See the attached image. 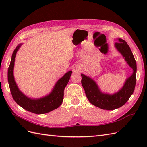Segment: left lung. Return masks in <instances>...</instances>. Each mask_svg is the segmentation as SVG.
Here are the masks:
<instances>
[{"label": "left lung", "mask_w": 147, "mask_h": 147, "mask_svg": "<svg viewBox=\"0 0 147 147\" xmlns=\"http://www.w3.org/2000/svg\"><path fill=\"white\" fill-rule=\"evenodd\" d=\"M115 47L125 59L127 64L132 69L133 72L126 78L124 85L114 94H110L102 92L98 84L89 76L82 75V84L90 103L97 107L107 110H112L121 107L125 104L134 91L136 81L137 65L130 47L121 38L117 39Z\"/></svg>", "instance_id": "8db88e82"}]
</instances>
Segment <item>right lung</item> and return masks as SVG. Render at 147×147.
<instances>
[{
    "mask_svg": "<svg viewBox=\"0 0 147 147\" xmlns=\"http://www.w3.org/2000/svg\"><path fill=\"white\" fill-rule=\"evenodd\" d=\"M22 43L18 45L13 51L8 70V82L13 99L24 109L35 114L47 113L58 108L63 101L64 90L72 72L69 71L59 79L49 94L38 99L29 98L20 90L13 75L15 57Z\"/></svg>",
    "mask_w": 147,
    "mask_h": 147,
    "instance_id": "add662e5",
    "label": "right lung"
}]
</instances>
